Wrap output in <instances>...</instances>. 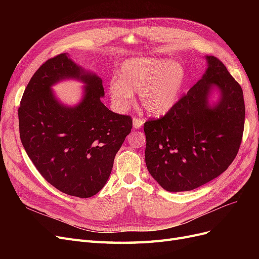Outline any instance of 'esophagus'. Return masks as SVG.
<instances>
[{
  "label": "esophagus",
  "mask_w": 259,
  "mask_h": 259,
  "mask_svg": "<svg viewBox=\"0 0 259 259\" xmlns=\"http://www.w3.org/2000/svg\"><path fill=\"white\" fill-rule=\"evenodd\" d=\"M144 123H145V121L142 119V117H136V116H135L134 119H133V125H134L135 128L142 127Z\"/></svg>",
  "instance_id": "esophagus-1"
}]
</instances>
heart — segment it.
Returning <instances> with one entry per match:
<instances>
[{"instance_id":"heart-1","label":"heart","mask_w":259,"mask_h":259,"mask_svg":"<svg viewBox=\"0 0 259 259\" xmlns=\"http://www.w3.org/2000/svg\"><path fill=\"white\" fill-rule=\"evenodd\" d=\"M183 65L174 60L132 58L123 62L119 79L109 83V95L117 111L128 110L138 93L140 104L154 115L173 109L185 83Z\"/></svg>"}]
</instances>
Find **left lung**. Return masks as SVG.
<instances>
[{
  "instance_id": "obj_1",
  "label": "left lung",
  "mask_w": 259,
  "mask_h": 259,
  "mask_svg": "<svg viewBox=\"0 0 259 259\" xmlns=\"http://www.w3.org/2000/svg\"><path fill=\"white\" fill-rule=\"evenodd\" d=\"M208 67L173 109L144 124L146 165L170 192L189 191L218 177L236 158L244 131L243 91L223 62L206 56ZM214 87L221 99L213 107Z\"/></svg>"
}]
</instances>
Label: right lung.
Masks as SVG:
<instances>
[{"label":"right lung","instance_id":"1","mask_svg":"<svg viewBox=\"0 0 259 259\" xmlns=\"http://www.w3.org/2000/svg\"><path fill=\"white\" fill-rule=\"evenodd\" d=\"M69 77L87 84L75 107L61 105L50 90ZM104 95L103 80L67 54L46 60L23 92L18 109L22 146L46 182L66 194L90 198L103 189L133 127L130 115L114 113L101 103Z\"/></svg>","mask_w":259,"mask_h":259}]
</instances>
